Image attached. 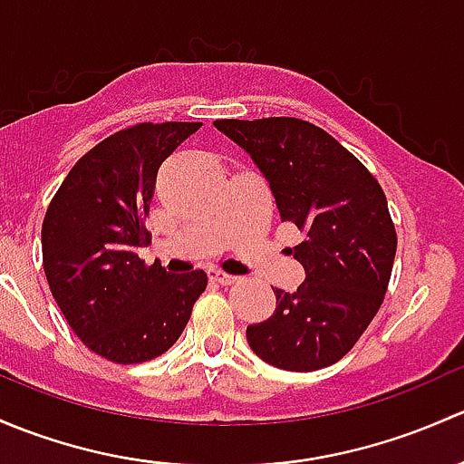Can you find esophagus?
I'll use <instances>...</instances> for the list:
<instances>
[{
    "label": "esophagus",
    "mask_w": 464,
    "mask_h": 464,
    "mask_svg": "<svg viewBox=\"0 0 464 464\" xmlns=\"http://www.w3.org/2000/svg\"><path fill=\"white\" fill-rule=\"evenodd\" d=\"M208 276H209V281H214V284H221V285H230L237 281V276L227 275V272H223V270H209Z\"/></svg>",
    "instance_id": "esophagus-1"
}]
</instances>
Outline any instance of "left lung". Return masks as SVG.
Returning <instances> with one entry per match:
<instances>
[{"label": "left lung", "instance_id": "1", "mask_svg": "<svg viewBox=\"0 0 464 464\" xmlns=\"http://www.w3.org/2000/svg\"><path fill=\"white\" fill-rule=\"evenodd\" d=\"M214 127L250 156L281 221L302 232L290 252L305 279L293 295L275 290V313L247 326V343L284 371L335 364L375 317L391 279L398 238L380 183L335 138L305 121H217Z\"/></svg>", "mask_w": 464, "mask_h": 464}]
</instances>
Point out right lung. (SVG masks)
Wrapping results in <instances>:
<instances>
[{
	"label": "right lung",
	"mask_w": 464,
	"mask_h": 464,
	"mask_svg": "<svg viewBox=\"0 0 464 464\" xmlns=\"http://www.w3.org/2000/svg\"><path fill=\"white\" fill-rule=\"evenodd\" d=\"M200 122L122 129L75 162L46 209V281L73 333L118 364H140L174 346L208 285L203 270L167 272L136 255L150 246V214L162 160Z\"/></svg>",
	"instance_id": "add662e5"
}]
</instances>
